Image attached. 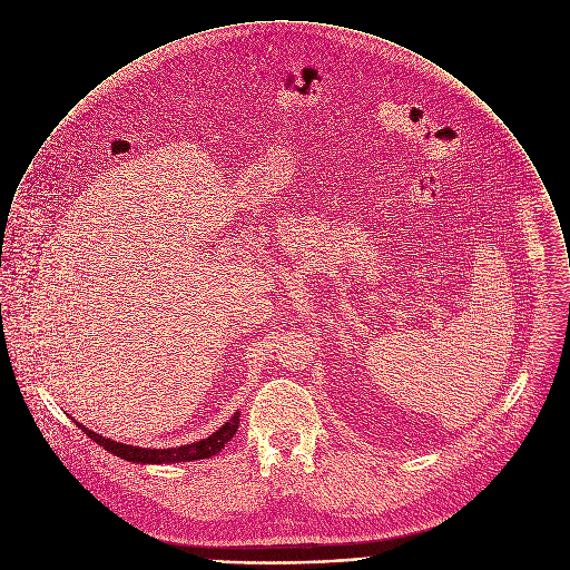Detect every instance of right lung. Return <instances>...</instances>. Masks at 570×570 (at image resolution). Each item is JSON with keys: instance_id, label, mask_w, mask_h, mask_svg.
Segmentation results:
<instances>
[{"instance_id": "1", "label": "right lung", "mask_w": 570, "mask_h": 570, "mask_svg": "<svg viewBox=\"0 0 570 570\" xmlns=\"http://www.w3.org/2000/svg\"><path fill=\"white\" fill-rule=\"evenodd\" d=\"M239 414L235 412L217 432H213L208 439H202L197 443H188V445H179V448H166V450H151V448H136V445H127V443H118L111 439H105L87 428H81L82 432L96 441L98 445H102L107 452H111L114 456H120L125 461L131 463H151V465H163V463H184V461H202V459H210L217 452H222L226 448V443L235 436L237 428H239Z\"/></svg>"}]
</instances>
